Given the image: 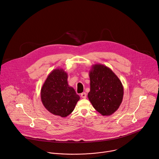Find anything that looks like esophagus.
Segmentation results:
<instances>
[{
    "label": "esophagus",
    "instance_id": "1",
    "mask_svg": "<svg viewBox=\"0 0 159 159\" xmlns=\"http://www.w3.org/2000/svg\"><path fill=\"white\" fill-rule=\"evenodd\" d=\"M81 97H82V98H83V99H86V97H87V93H85V92H83V93H81Z\"/></svg>",
    "mask_w": 159,
    "mask_h": 159
}]
</instances>
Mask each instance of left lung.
<instances>
[{"label": "left lung", "instance_id": "left-lung-1", "mask_svg": "<svg viewBox=\"0 0 159 159\" xmlns=\"http://www.w3.org/2000/svg\"><path fill=\"white\" fill-rule=\"evenodd\" d=\"M90 91L88 98L97 111L103 116L113 114L124 97V87L118 76L108 67L94 64L89 70Z\"/></svg>", "mask_w": 159, "mask_h": 159}]
</instances>
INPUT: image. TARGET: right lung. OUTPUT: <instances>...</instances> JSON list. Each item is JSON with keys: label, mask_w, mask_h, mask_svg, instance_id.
Listing matches in <instances>:
<instances>
[{"label": "right lung", "mask_w": 159, "mask_h": 159, "mask_svg": "<svg viewBox=\"0 0 159 159\" xmlns=\"http://www.w3.org/2000/svg\"><path fill=\"white\" fill-rule=\"evenodd\" d=\"M67 78V73L63 69H55L48 76L41 90V99L45 108L62 118L73 111L80 99L68 84Z\"/></svg>", "instance_id": "obj_1"}]
</instances>
